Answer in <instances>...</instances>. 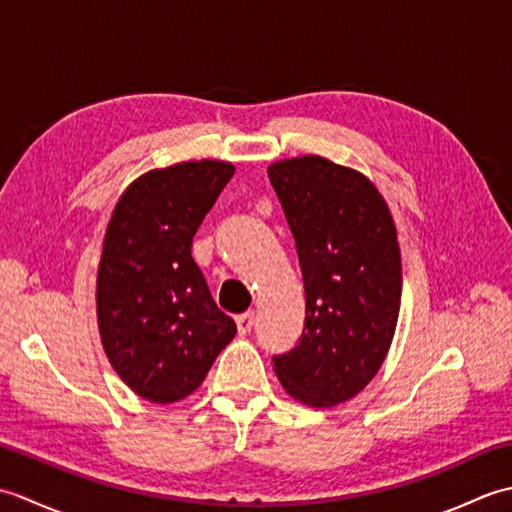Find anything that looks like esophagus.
<instances>
[{
    "instance_id": "obj_1",
    "label": "esophagus",
    "mask_w": 512,
    "mask_h": 512,
    "mask_svg": "<svg viewBox=\"0 0 512 512\" xmlns=\"http://www.w3.org/2000/svg\"><path fill=\"white\" fill-rule=\"evenodd\" d=\"M255 325V312H246L242 314V317H237V332L239 334H248L250 330H253Z\"/></svg>"
}]
</instances>
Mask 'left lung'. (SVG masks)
<instances>
[{
  "mask_svg": "<svg viewBox=\"0 0 512 512\" xmlns=\"http://www.w3.org/2000/svg\"><path fill=\"white\" fill-rule=\"evenodd\" d=\"M268 178L306 288L301 339L273 356L275 374L303 405L334 407L376 376L394 339L402 290L396 226L374 184L328 158L281 160Z\"/></svg>",
  "mask_w": 512,
  "mask_h": 512,
  "instance_id": "8db88e82",
  "label": "left lung"
}]
</instances>
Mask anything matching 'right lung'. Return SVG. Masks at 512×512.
<instances>
[{"label": "right lung", "instance_id": "1", "mask_svg": "<svg viewBox=\"0 0 512 512\" xmlns=\"http://www.w3.org/2000/svg\"><path fill=\"white\" fill-rule=\"evenodd\" d=\"M235 167L178 162L147 171L118 200L96 277V317L116 374L167 405L202 385L237 332L191 257L193 235Z\"/></svg>", "mask_w": 512, "mask_h": 512}]
</instances>
